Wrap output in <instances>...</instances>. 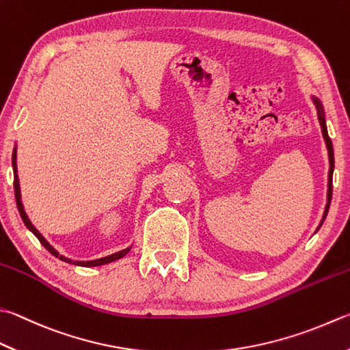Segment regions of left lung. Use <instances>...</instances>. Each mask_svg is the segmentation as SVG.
Masks as SVG:
<instances>
[{"label": "left lung", "mask_w": 350, "mask_h": 350, "mask_svg": "<svg viewBox=\"0 0 350 350\" xmlns=\"http://www.w3.org/2000/svg\"><path fill=\"white\" fill-rule=\"evenodd\" d=\"M312 100L315 103V107H317V114H319V122H320V126H321V133H323V138H325L326 142V148H327V154H329V164H331V167H329V180H327V204H326V208H325V215H323V219L320 222V227L323 221H325V217L327 215V210L329 206H331V200H332V174H334V148H332V142L331 138L327 135V128H326V122H325V111H323L321 103L317 97H312ZM319 227V228H320Z\"/></svg>", "instance_id": "left-lung-1"}]
</instances>
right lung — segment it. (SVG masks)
I'll return each instance as SVG.
<instances>
[{
  "instance_id": "obj_1",
  "label": "right lung",
  "mask_w": 350,
  "mask_h": 350,
  "mask_svg": "<svg viewBox=\"0 0 350 350\" xmlns=\"http://www.w3.org/2000/svg\"><path fill=\"white\" fill-rule=\"evenodd\" d=\"M12 166H13V189H15V200H16V207H18V212H19V215H21V217H23V221H24V224H25V227H27L30 232L35 234L38 239H39V242L42 243V245L49 250V252L53 254V256H56V257H59V259L61 260H64V262H68V263H75V265H81V267H98V265H105V263H109V262H114V260H117V259H120V257H123V256H126L128 253H129V250H131V247L129 248H124V250H122V252H118V253H114V254H111V256H107V257H102V259H96V260H88V262H75V260H71V259H67V257H64L62 254H59L55 248H53L50 243L44 239L42 237V234L38 232V230L33 227V224L30 222V219L27 217V215H25V212H24V207H23V202H21V193H19V180H18V175H16V149H13V155H12Z\"/></svg>"
}]
</instances>
